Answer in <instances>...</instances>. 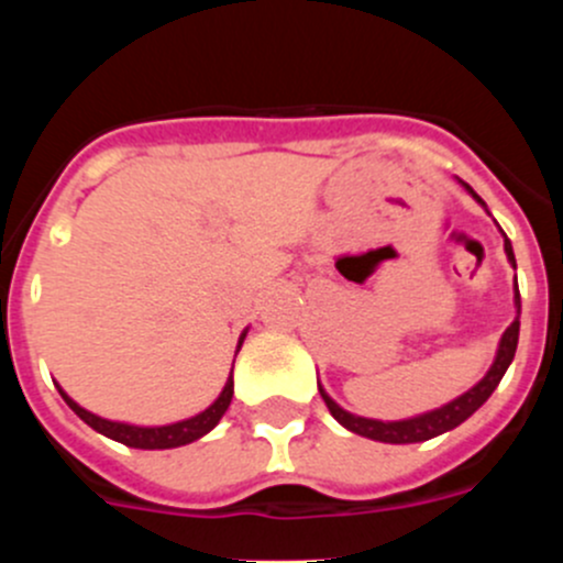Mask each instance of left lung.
<instances>
[{"instance_id": "obj_1", "label": "left lung", "mask_w": 563, "mask_h": 563, "mask_svg": "<svg viewBox=\"0 0 563 563\" xmlns=\"http://www.w3.org/2000/svg\"><path fill=\"white\" fill-rule=\"evenodd\" d=\"M460 185H463L465 190H468L471 196H474L476 201L485 207V201H482V198L476 196V192L471 190L468 185H465V181H460ZM504 250H507L509 264L518 266V264H515L512 242L507 240V234H504ZM515 308H518V318H515V321L507 327V332L501 334V343H498L496 360H493L490 371L485 373V378H482L476 387H471L468 391H463V395L455 397L452 402L435 408V411L419 413V417H411V419H397V422H382V419H367V417H356V413H349L345 408H340L338 402H334L332 397H329L321 387H318V391H321V397H323V402H327L329 413H332V417L338 419V422L343 424L345 430H351V433L365 435V439H373V441H384V444H419V441L435 439V435H441V433H446V430L463 424L465 419H468L471 413H474L476 408H479L482 402H485L487 397L493 395V389L498 387V382L504 378L507 367L512 365L515 351H518V334H520L518 283H515Z\"/></svg>"}]
</instances>
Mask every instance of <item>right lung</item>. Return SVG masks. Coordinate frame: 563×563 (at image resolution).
<instances>
[{
    "label": "right lung",
    "mask_w": 563,
    "mask_h": 563,
    "mask_svg": "<svg viewBox=\"0 0 563 563\" xmlns=\"http://www.w3.org/2000/svg\"><path fill=\"white\" fill-rule=\"evenodd\" d=\"M245 334L247 332H242L236 351L242 349V340H245ZM59 395L65 397L67 406H70L73 411H76L78 417L89 424V428L108 435V439L119 441V444L133 446V450H174V446H185V444H190V441H198L201 435H207L209 430L220 422V419H223V413L229 411V406H231V397H234V376H229V382H225L220 397L207 408V411L196 413V417H190V419H181V422L163 424V428H139V424L111 422V419H103V417H98V413H92V411H87V408L78 406L73 397L65 395V389L62 387H59Z\"/></svg>",
    "instance_id": "add662e5"
}]
</instances>
